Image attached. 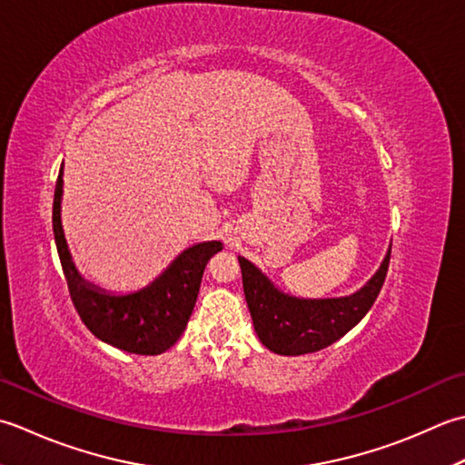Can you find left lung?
<instances>
[{"label": "left lung", "instance_id": "left-lung-1", "mask_svg": "<svg viewBox=\"0 0 465 465\" xmlns=\"http://www.w3.org/2000/svg\"><path fill=\"white\" fill-rule=\"evenodd\" d=\"M391 249L365 287L339 299H297L274 289L251 261L239 257L242 289L261 343L279 355H305L335 343L371 309L390 269Z\"/></svg>", "mask_w": 465, "mask_h": 465}]
</instances>
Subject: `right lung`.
<instances>
[{
	"label": "right lung",
	"instance_id": "obj_1",
	"mask_svg": "<svg viewBox=\"0 0 465 465\" xmlns=\"http://www.w3.org/2000/svg\"><path fill=\"white\" fill-rule=\"evenodd\" d=\"M62 184L60 170L54 193V236L72 302L84 325L104 343L122 351L136 355L164 353L186 329L206 262L223 251V242H198L178 254L153 285L130 295H110L84 281L74 267L60 219Z\"/></svg>",
	"mask_w": 465,
	"mask_h": 465
}]
</instances>
